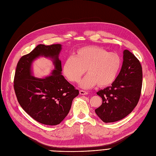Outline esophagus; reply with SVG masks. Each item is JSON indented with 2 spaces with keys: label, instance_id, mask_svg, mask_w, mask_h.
Instances as JSON below:
<instances>
[{
  "label": "esophagus",
  "instance_id": "obj_1",
  "mask_svg": "<svg viewBox=\"0 0 156 156\" xmlns=\"http://www.w3.org/2000/svg\"><path fill=\"white\" fill-rule=\"evenodd\" d=\"M79 93L81 94V95H85V94H87L88 93L85 91H83V90H80L79 91Z\"/></svg>",
  "mask_w": 156,
  "mask_h": 156
}]
</instances>
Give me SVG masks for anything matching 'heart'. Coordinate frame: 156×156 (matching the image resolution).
Here are the masks:
<instances>
[{
    "label": "heart",
    "mask_w": 156,
    "mask_h": 156,
    "mask_svg": "<svg viewBox=\"0 0 156 156\" xmlns=\"http://www.w3.org/2000/svg\"><path fill=\"white\" fill-rule=\"evenodd\" d=\"M121 56L104 48L89 46L78 49L75 56L65 60L63 66L65 77L72 83H77L85 73L87 75L79 82V86L90 89L96 84L105 87L112 84L120 70Z\"/></svg>",
    "instance_id": "1"
}]
</instances>
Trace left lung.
Listing matches in <instances>:
<instances>
[{
	"label": "left lung",
	"mask_w": 156,
	"mask_h": 156,
	"mask_svg": "<svg viewBox=\"0 0 156 156\" xmlns=\"http://www.w3.org/2000/svg\"><path fill=\"white\" fill-rule=\"evenodd\" d=\"M142 86V66L135 56L127 49L123 51L121 71L114 82L96 94L102 104L95 112L104 122L122 119L136 106Z\"/></svg>",
	"instance_id": "left-lung-1"
}]
</instances>
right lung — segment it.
Masks as SVG:
<instances>
[{"label": "right lung", "instance_id": "right-lung-1", "mask_svg": "<svg viewBox=\"0 0 156 156\" xmlns=\"http://www.w3.org/2000/svg\"><path fill=\"white\" fill-rule=\"evenodd\" d=\"M62 49L60 44H39L22 56L16 66L14 89L18 101L30 116L43 124H60L79 93L62 75V62L59 59ZM39 57L51 58L55 68L49 76L43 78L33 76V62Z\"/></svg>", "mask_w": 156, "mask_h": 156}]
</instances>
